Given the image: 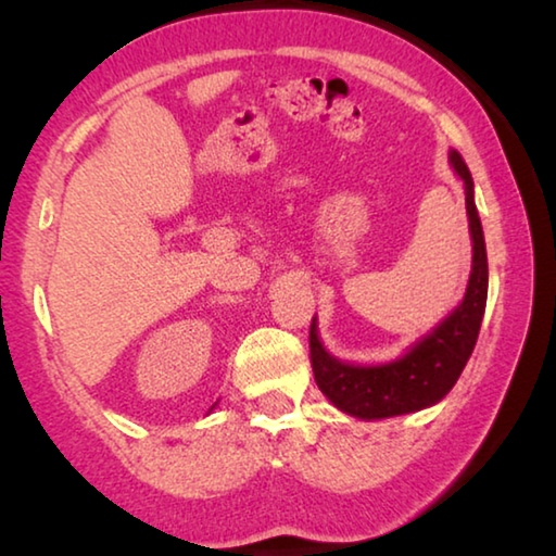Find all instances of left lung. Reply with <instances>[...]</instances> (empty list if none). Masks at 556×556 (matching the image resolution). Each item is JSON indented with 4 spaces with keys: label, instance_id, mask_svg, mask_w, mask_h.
Wrapping results in <instances>:
<instances>
[{
    "label": "left lung",
    "instance_id": "1",
    "mask_svg": "<svg viewBox=\"0 0 556 556\" xmlns=\"http://www.w3.org/2000/svg\"><path fill=\"white\" fill-rule=\"evenodd\" d=\"M448 162L466 188L468 228L473 240V265H470L464 301L434 331L414 343L397 361L384 365L338 361L318 338L316 318L312 321L308 348H312V368L318 390L351 417L370 421L431 407L451 392L473 353L488 299V255L473 201V178L456 149L448 152Z\"/></svg>",
    "mask_w": 556,
    "mask_h": 556
}]
</instances>
